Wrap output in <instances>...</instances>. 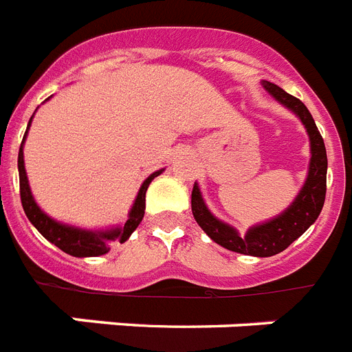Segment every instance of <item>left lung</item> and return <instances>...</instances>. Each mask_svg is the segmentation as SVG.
I'll return each instance as SVG.
<instances>
[{"label":"left lung","mask_w":352,"mask_h":352,"mask_svg":"<svg viewBox=\"0 0 352 352\" xmlns=\"http://www.w3.org/2000/svg\"><path fill=\"white\" fill-rule=\"evenodd\" d=\"M261 85L278 103H282L285 109L294 112L307 129L309 142H311V163H309L307 179L302 190L282 214L260 225H254L247 230L245 236H240L234 227L218 220L207 209L198 184H194L192 187L190 205H192L194 220L198 221L199 227L205 230V234H209L210 240L216 241L218 245L229 251L240 252V254L267 258V256H274L285 251L292 241L300 238L316 221L322 212L325 190H327V153H325L322 134L307 107L271 81H263Z\"/></svg>","instance_id":"1"}]
</instances>
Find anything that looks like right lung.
Segmentation results:
<instances>
[{"instance_id": "right-lung-1", "label": "right lung", "mask_w": 352, "mask_h": 352, "mask_svg": "<svg viewBox=\"0 0 352 352\" xmlns=\"http://www.w3.org/2000/svg\"><path fill=\"white\" fill-rule=\"evenodd\" d=\"M32 122V118H30ZM29 122V127H30ZM27 127V132H29ZM27 132H25L23 142H21V147H19L18 154V170H19V194H21V205H23V210L27 218L30 220V223L36 227V229L41 232L43 238L54 243L56 247H60L61 251L67 252L70 256H76V258H85V256H101L109 252L112 241H127L129 236L136 230V227L142 223L143 214H145V192H147L148 185L156 176L163 173L162 170H156L148 176L145 182L142 184L140 190H138V196L134 199V205H132L131 212H129V220L125 221L123 227H114V229L107 230H87L80 229V227H72V225H65L60 221L52 220L49 214H45L43 210L39 209V205L36 204L32 192H30L29 187V178H27V173H25V162H23V143L25 138H27Z\"/></svg>"}]
</instances>
